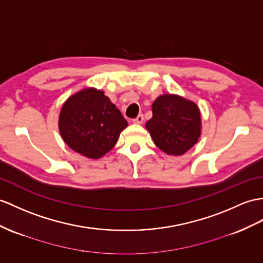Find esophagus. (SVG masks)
I'll use <instances>...</instances> for the list:
<instances>
[{
  "label": "esophagus",
  "instance_id": "obj_1",
  "mask_svg": "<svg viewBox=\"0 0 263 263\" xmlns=\"http://www.w3.org/2000/svg\"><path fill=\"white\" fill-rule=\"evenodd\" d=\"M143 121H144V116H143V115H138V116L133 120V123L139 125V124H143Z\"/></svg>",
  "mask_w": 263,
  "mask_h": 263
}]
</instances>
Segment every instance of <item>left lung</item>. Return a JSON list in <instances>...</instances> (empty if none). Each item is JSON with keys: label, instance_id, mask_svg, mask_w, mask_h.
I'll return each instance as SVG.
<instances>
[{"label": "left lung", "instance_id": "8db88e82", "mask_svg": "<svg viewBox=\"0 0 263 263\" xmlns=\"http://www.w3.org/2000/svg\"><path fill=\"white\" fill-rule=\"evenodd\" d=\"M152 110L153 117L146 123V129L154 144L167 155H183L201 137V111L194 101L165 93L153 102Z\"/></svg>", "mask_w": 263, "mask_h": 263}]
</instances>
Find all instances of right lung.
<instances>
[{
    "label": "right lung",
    "instance_id": "obj_1",
    "mask_svg": "<svg viewBox=\"0 0 263 263\" xmlns=\"http://www.w3.org/2000/svg\"><path fill=\"white\" fill-rule=\"evenodd\" d=\"M127 120L104 91L85 88L65 101L59 115L60 135L70 148L98 159L116 145Z\"/></svg>",
    "mask_w": 263,
    "mask_h": 263
}]
</instances>
